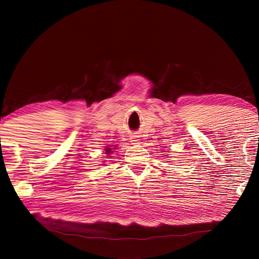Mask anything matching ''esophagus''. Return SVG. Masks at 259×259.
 Returning <instances> with one entry per match:
<instances>
[{"label": "esophagus", "mask_w": 259, "mask_h": 259, "mask_svg": "<svg viewBox=\"0 0 259 259\" xmlns=\"http://www.w3.org/2000/svg\"><path fill=\"white\" fill-rule=\"evenodd\" d=\"M140 139L138 138V137H137V136H133V137H131V142H133V144L134 145H138V144H140Z\"/></svg>", "instance_id": "34e87169"}]
</instances>
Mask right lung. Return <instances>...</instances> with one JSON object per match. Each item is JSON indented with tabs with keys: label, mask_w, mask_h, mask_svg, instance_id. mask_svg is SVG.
I'll use <instances>...</instances> for the list:
<instances>
[{
	"label": "right lung",
	"mask_w": 259,
	"mask_h": 259,
	"mask_svg": "<svg viewBox=\"0 0 259 259\" xmlns=\"http://www.w3.org/2000/svg\"><path fill=\"white\" fill-rule=\"evenodd\" d=\"M106 153H107V155H110V153H112V149H111V148H107V149H106Z\"/></svg>",
	"instance_id": "obj_1"
}]
</instances>
